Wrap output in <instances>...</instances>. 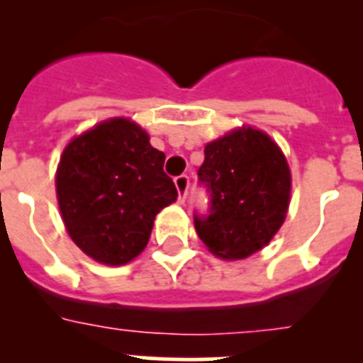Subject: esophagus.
<instances>
[{"label": "esophagus", "mask_w": 363, "mask_h": 363, "mask_svg": "<svg viewBox=\"0 0 363 363\" xmlns=\"http://www.w3.org/2000/svg\"><path fill=\"white\" fill-rule=\"evenodd\" d=\"M174 185L176 191H178V201L179 203H184L189 192V176H178V178L174 179Z\"/></svg>", "instance_id": "esophagus-1"}]
</instances>
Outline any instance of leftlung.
I'll use <instances>...</instances> for the list:
<instances>
[{
	"label": "left lung",
	"mask_w": 363,
	"mask_h": 363,
	"mask_svg": "<svg viewBox=\"0 0 363 363\" xmlns=\"http://www.w3.org/2000/svg\"><path fill=\"white\" fill-rule=\"evenodd\" d=\"M200 179L211 214L194 218L207 251L238 262L269 245L284 225L293 178L284 150L264 130L242 125L205 145Z\"/></svg>",
	"instance_id": "obj_1"
}]
</instances>
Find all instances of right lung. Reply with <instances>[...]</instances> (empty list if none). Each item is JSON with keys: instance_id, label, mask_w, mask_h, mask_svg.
Segmentation results:
<instances>
[{"instance_id": "right-lung-1", "label": "right lung", "mask_w": 363, "mask_h": 363, "mask_svg": "<svg viewBox=\"0 0 363 363\" xmlns=\"http://www.w3.org/2000/svg\"><path fill=\"white\" fill-rule=\"evenodd\" d=\"M130 118H108L65 145L56 196L70 240L98 264L125 265L142 255L154 218L178 198L163 172L165 154Z\"/></svg>"}]
</instances>
